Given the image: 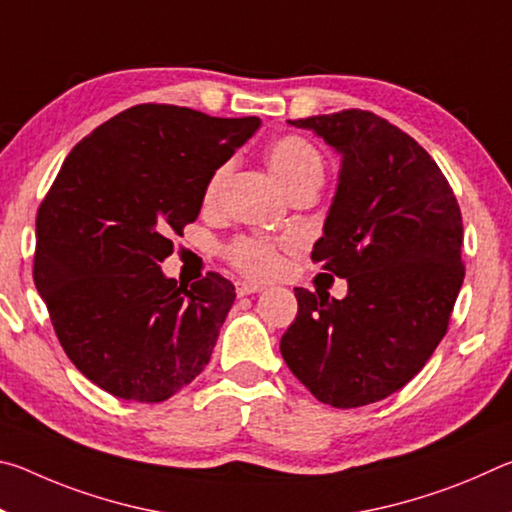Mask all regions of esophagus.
Masks as SVG:
<instances>
[{
	"mask_svg": "<svg viewBox=\"0 0 512 512\" xmlns=\"http://www.w3.org/2000/svg\"><path fill=\"white\" fill-rule=\"evenodd\" d=\"M264 291L262 284H253V282H237V296L244 298V296H250V293H259Z\"/></svg>",
	"mask_w": 512,
	"mask_h": 512,
	"instance_id": "1",
	"label": "esophagus"
}]
</instances>
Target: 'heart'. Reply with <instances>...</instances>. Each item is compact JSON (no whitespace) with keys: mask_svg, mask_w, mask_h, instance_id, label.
<instances>
[{"mask_svg":"<svg viewBox=\"0 0 512 512\" xmlns=\"http://www.w3.org/2000/svg\"><path fill=\"white\" fill-rule=\"evenodd\" d=\"M268 164L280 183L293 189L302 183H323L325 164L323 155L311 144L307 137L302 135H282L268 146L266 151ZM230 164L223 162L216 169L205 187V201L212 203L219 189L223 185L225 176H228ZM291 239H266V237H237L230 244H225L223 257L237 268L239 273L255 280H264V277L273 275L280 266V250L291 246Z\"/></svg>","mask_w":512,"mask_h":512,"instance_id":"heart-1","label":"heart"}]
</instances>
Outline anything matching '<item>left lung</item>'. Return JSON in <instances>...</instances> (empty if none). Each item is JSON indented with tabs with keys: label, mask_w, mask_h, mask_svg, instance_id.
Masks as SVG:
<instances>
[{
	"label": "left lung",
	"mask_w": 512,
	"mask_h": 512,
	"mask_svg": "<svg viewBox=\"0 0 512 512\" xmlns=\"http://www.w3.org/2000/svg\"><path fill=\"white\" fill-rule=\"evenodd\" d=\"M291 124L343 153L311 262L345 277L348 296L296 289L280 350L318 402L357 409L409 384L447 334L465 277L461 207L431 155L375 112Z\"/></svg>",
	"instance_id": "obj_1"
}]
</instances>
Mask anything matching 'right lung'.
Masks as SVG:
<instances>
[{
	"label": "right lung",
	"mask_w": 512,
	"mask_h": 512,
	"mask_svg": "<svg viewBox=\"0 0 512 512\" xmlns=\"http://www.w3.org/2000/svg\"><path fill=\"white\" fill-rule=\"evenodd\" d=\"M257 126L140 103L83 137L42 198L36 289L69 361L110 395L164 402L210 361L235 287L210 271L187 289L160 262Z\"/></svg>",
	"instance_id": "obj_1"
}]
</instances>
